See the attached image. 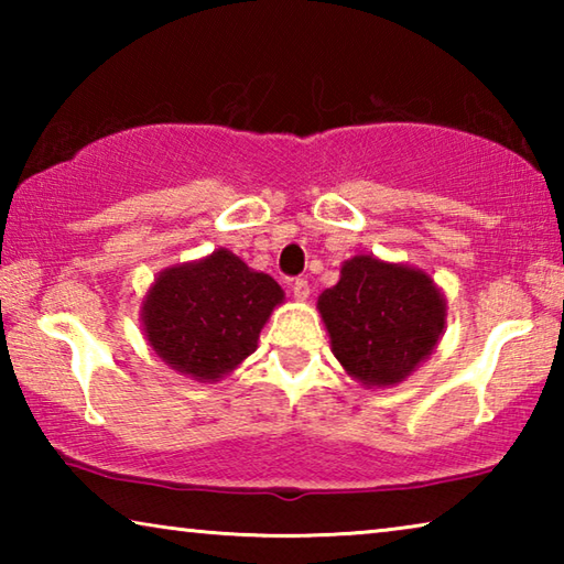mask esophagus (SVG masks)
<instances>
[{"label": "esophagus", "instance_id": "1", "mask_svg": "<svg viewBox=\"0 0 564 564\" xmlns=\"http://www.w3.org/2000/svg\"><path fill=\"white\" fill-rule=\"evenodd\" d=\"M291 291H293V299L295 301H305L311 295V285H308V281H305V279H295L291 283Z\"/></svg>", "mask_w": 564, "mask_h": 564}]
</instances>
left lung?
Returning <instances> with one entry per match:
<instances>
[{
  "label": "left lung",
  "instance_id": "obj_1",
  "mask_svg": "<svg viewBox=\"0 0 564 564\" xmlns=\"http://www.w3.org/2000/svg\"><path fill=\"white\" fill-rule=\"evenodd\" d=\"M333 356L362 386H395L431 356L445 328L433 279L403 263L352 256L318 295Z\"/></svg>",
  "mask_w": 564,
  "mask_h": 564
}]
</instances>
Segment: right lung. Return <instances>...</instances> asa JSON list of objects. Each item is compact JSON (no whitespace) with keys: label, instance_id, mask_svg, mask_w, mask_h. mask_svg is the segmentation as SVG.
Listing matches in <instances>:
<instances>
[{"label":"right lung","instance_id":"add662e5","mask_svg":"<svg viewBox=\"0 0 564 564\" xmlns=\"http://www.w3.org/2000/svg\"><path fill=\"white\" fill-rule=\"evenodd\" d=\"M281 301L283 291L271 275L218 248L202 261L161 271L144 299L141 323L166 366L214 383L251 356Z\"/></svg>","mask_w":564,"mask_h":564}]
</instances>
